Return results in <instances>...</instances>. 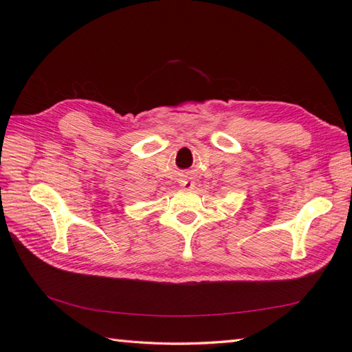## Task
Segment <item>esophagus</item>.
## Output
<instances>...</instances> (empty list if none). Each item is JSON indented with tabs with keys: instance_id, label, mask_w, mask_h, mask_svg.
<instances>
[{
	"instance_id": "obj_1",
	"label": "esophagus",
	"mask_w": 352,
	"mask_h": 352,
	"mask_svg": "<svg viewBox=\"0 0 352 352\" xmlns=\"http://www.w3.org/2000/svg\"><path fill=\"white\" fill-rule=\"evenodd\" d=\"M183 186H184V188L190 189V188H193V183H192V182H184V183H183Z\"/></svg>"
}]
</instances>
